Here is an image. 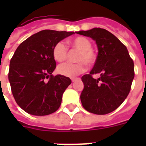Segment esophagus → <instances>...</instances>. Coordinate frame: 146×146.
<instances>
[{
    "mask_svg": "<svg viewBox=\"0 0 146 146\" xmlns=\"http://www.w3.org/2000/svg\"><path fill=\"white\" fill-rule=\"evenodd\" d=\"M71 80H72V82H74V81H76V80H78V78H72Z\"/></svg>",
    "mask_w": 146,
    "mask_h": 146,
    "instance_id": "esophagus-1",
    "label": "esophagus"
}]
</instances>
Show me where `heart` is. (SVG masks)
Masks as SVG:
<instances>
[{"label":"heart","mask_w":146,"mask_h":146,"mask_svg":"<svg viewBox=\"0 0 146 146\" xmlns=\"http://www.w3.org/2000/svg\"><path fill=\"white\" fill-rule=\"evenodd\" d=\"M68 44L74 49L80 51L76 58V60L80 62L76 64L66 63L61 64L57 67V72L64 76L74 77L86 70V64L92 65L96 62V54L92 48V43L91 41L83 36H78L69 40ZM52 54L55 60L63 62L67 57L68 48L64 42H57L53 48Z\"/></svg>","instance_id":"obj_1"}]
</instances>
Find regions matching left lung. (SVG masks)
Returning <instances> with one entry per match:
<instances>
[{
    "label": "left lung",
    "instance_id": "1",
    "mask_svg": "<svg viewBox=\"0 0 146 146\" xmlns=\"http://www.w3.org/2000/svg\"><path fill=\"white\" fill-rule=\"evenodd\" d=\"M76 33L92 38L98 49L94 67L89 74L82 76L84 83L80 96L82 106L96 114L111 113L129 95L135 75L133 60L127 47L104 29L93 28ZM98 73L100 77L94 79L92 75Z\"/></svg>",
    "mask_w": 146,
    "mask_h": 146
}]
</instances>
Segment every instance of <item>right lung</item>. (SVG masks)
Returning a JSON list of instances; mask_svg holds the SVG:
<instances>
[{"instance_id": "obj_1", "label": "right lung", "mask_w": 146, "mask_h": 146, "mask_svg": "<svg viewBox=\"0 0 146 146\" xmlns=\"http://www.w3.org/2000/svg\"><path fill=\"white\" fill-rule=\"evenodd\" d=\"M73 34L74 32L40 31L22 42L14 52L8 79L15 101L26 113L48 115L60 106L71 80L52 75L56 68L52 50L55 44Z\"/></svg>"}]
</instances>
